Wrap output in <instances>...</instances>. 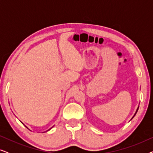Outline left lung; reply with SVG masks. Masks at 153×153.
I'll return each instance as SVG.
<instances>
[{
  "instance_id": "8db88e82",
  "label": "left lung",
  "mask_w": 153,
  "mask_h": 153,
  "mask_svg": "<svg viewBox=\"0 0 153 153\" xmlns=\"http://www.w3.org/2000/svg\"><path fill=\"white\" fill-rule=\"evenodd\" d=\"M138 109H139V107H138V108H137V111H136V113H135V114H134V115L133 118H134V116H135V115H136V114H137V111H138Z\"/></svg>"
}]
</instances>
